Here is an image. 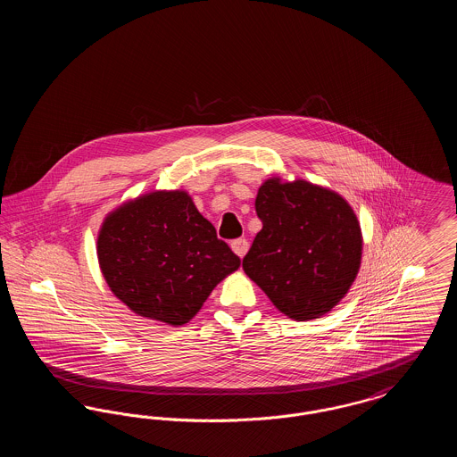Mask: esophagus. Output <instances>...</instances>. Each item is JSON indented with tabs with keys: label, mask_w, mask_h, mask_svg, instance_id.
<instances>
[{
	"label": "esophagus",
	"mask_w": 457,
	"mask_h": 457,
	"mask_svg": "<svg viewBox=\"0 0 457 457\" xmlns=\"http://www.w3.org/2000/svg\"><path fill=\"white\" fill-rule=\"evenodd\" d=\"M231 250L238 255L239 259H243L245 253L248 252V241L245 238L233 239L231 241Z\"/></svg>",
	"instance_id": "obj_1"
}]
</instances>
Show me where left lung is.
Masks as SVG:
<instances>
[{"instance_id": "left-lung-1", "label": "left lung", "mask_w": 457, "mask_h": 457, "mask_svg": "<svg viewBox=\"0 0 457 457\" xmlns=\"http://www.w3.org/2000/svg\"><path fill=\"white\" fill-rule=\"evenodd\" d=\"M262 229L243 270L293 320L319 319L348 293L361 262V229L348 202L303 179H267L255 198Z\"/></svg>"}]
</instances>
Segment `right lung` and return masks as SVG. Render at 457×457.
<instances>
[{
    "label": "right lung",
    "mask_w": 457,
    "mask_h": 457,
    "mask_svg": "<svg viewBox=\"0 0 457 457\" xmlns=\"http://www.w3.org/2000/svg\"><path fill=\"white\" fill-rule=\"evenodd\" d=\"M111 291L135 313L183 326L239 267L185 192H154L111 212L97 238Z\"/></svg>",
    "instance_id": "add662e5"
}]
</instances>
